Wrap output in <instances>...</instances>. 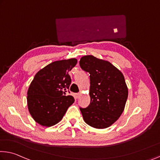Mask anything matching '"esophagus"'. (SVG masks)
Returning a JSON list of instances; mask_svg holds the SVG:
<instances>
[{"label": "esophagus", "instance_id": "obj_1", "mask_svg": "<svg viewBox=\"0 0 160 160\" xmlns=\"http://www.w3.org/2000/svg\"><path fill=\"white\" fill-rule=\"evenodd\" d=\"M75 97L78 98H79V96L80 95V93H75Z\"/></svg>", "mask_w": 160, "mask_h": 160}]
</instances>
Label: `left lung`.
<instances>
[{
	"mask_svg": "<svg viewBox=\"0 0 160 160\" xmlns=\"http://www.w3.org/2000/svg\"><path fill=\"white\" fill-rule=\"evenodd\" d=\"M80 66L90 73V103L80 108L86 123L95 128H107L118 120L125 108L128 90L120 70L108 61L93 55L80 58Z\"/></svg>",
	"mask_w": 160,
	"mask_h": 160,
	"instance_id": "left-lung-1",
	"label": "left lung"
}]
</instances>
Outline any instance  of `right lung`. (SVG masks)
Segmentation results:
<instances>
[{
	"instance_id": "1",
	"label": "right lung",
	"mask_w": 160,
	"mask_h": 160,
	"mask_svg": "<svg viewBox=\"0 0 160 160\" xmlns=\"http://www.w3.org/2000/svg\"><path fill=\"white\" fill-rule=\"evenodd\" d=\"M77 62L75 58L52 62L35 75L28 91L27 102L30 115L40 125L57 124L74 102V98L66 92L71 83L68 72Z\"/></svg>"
}]
</instances>
